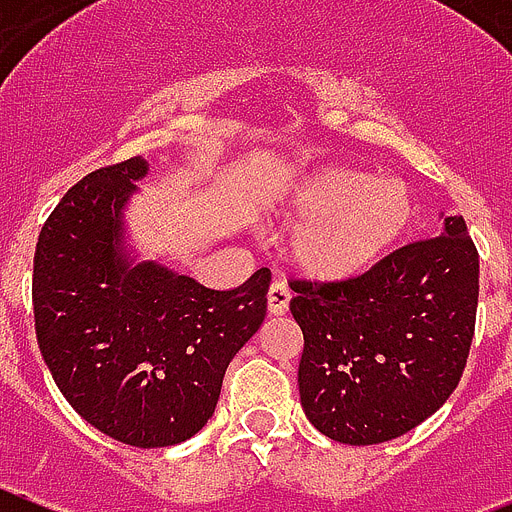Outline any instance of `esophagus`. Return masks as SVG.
<instances>
[{
    "label": "esophagus",
    "instance_id": "obj_1",
    "mask_svg": "<svg viewBox=\"0 0 512 512\" xmlns=\"http://www.w3.org/2000/svg\"><path fill=\"white\" fill-rule=\"evenodd\" d=\"M288 303H290L288 288L275 280V283L270 285V290H267V311H270V316H283V313L288 311Z\"/></svg>",
    "mask_w": 512,
    "mask_h": 512
}]
</instances>
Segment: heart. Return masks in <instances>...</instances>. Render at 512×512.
Wrapping results in <instances>:
<instances>
[{"label": "heart", "instance_id": "b5f03b06", "mask_svg": "<svg viewBox=\"0 0 512 512\" xmlns=\"http://www.w3.org/2000/svg\"><path fill=\"white\" fill-rule=\"evenodd\" d=\"M278 214L298 219L290 229V262L321 283L370 273L416 222V193L400 178H377L354 165L313 168L285 188Z\"/></svg>", "mask_w": 512, "mask_h": 512}]
</instances>
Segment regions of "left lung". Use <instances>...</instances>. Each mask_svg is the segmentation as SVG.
<instances>
[{"mask_svg":"<svg viewBox=\"0 0 512 512\" xmlns=\"http://www.w3.org/2000/svg\"><path fill=\"white\" fill-rule=\"evenodd\" d=\"M290 288L303 331L301 405L329 439H398L459 385L480 296V257L459 214H441L439 237L390 252L359 278Z\"/></svg>","mask_w":512,"mask_h":512,"instance_id":"left-lung-1","label":"left lung"}]
</instances>
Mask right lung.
<instances>
[{
  "instance_id": "add662e5",
  "label": "right lung",
  "mask_w": 512,
  "mask_h": 512,
  "mask_svg": "<svg viewBox=\"0 0 512 512\" xmlns=\"http://www.w3.org/2000/svg\"><path fill=\"white\" fill-rule=\"evenodd\" d=\"M147 160L78 181L48 216L32 270L35 334L78 416L122 444L191 439L214 416L234 354L260 329L270 270L214 290L127 245L124 206Z\"/></svg>"
}]
</instances>
